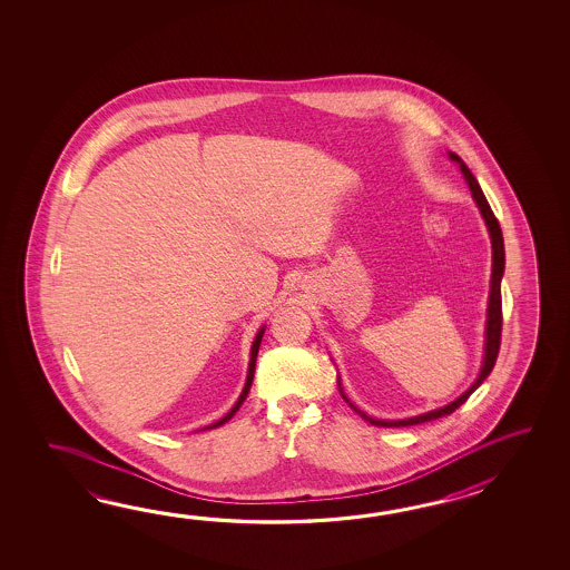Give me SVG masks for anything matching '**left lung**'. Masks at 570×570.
I'll use <instances>...</instances> for the list:
<instances>
[{
  "instance_id": "obj_1",
  "label": "left lung",
  "mask_w": 570,
  "mask_h": 570,
  "mask_svg": "<svg viewBox=\"0 0 570 570\" xmlns=\"http://www.w3.org/2000/svg\"><path fill=\"white\" fill-rule=\"evenodd\" d=\"M449 157L452 158L454 163L461 165L462 175H464V179H466L469 187H471V194H473L476 206L481 209V216H483L484 224H487V230H489V236H491V246H493V271H491V291H489V307H487L483 366H481V373L476 376V381L462 393L459 400H454L452 403H449V405H444V407H440V410H434V412L422 413V415L407 417V420H393V422H389V420H375V417L366 415V413L361 412V410H356L351 401L346 400L344 391L340 387V393H342L344 401L351 405L354 412L361 413V417H364L368 424L381 425V428H401V425L424 424V422H432V420H438V417L450 415L454 410H459L464 401L471 397V393H473L474 389L483 383L484 379L489 376V373L493 371V366H495L499 344H501V324H503V315H501V277H503V268H505L503 234H501L495 214H493V209L489 206V202H487V197H484L481 185L474 179L473 173L462 163V158L459 157V155L449 153Z\"/></svg>"
}]
</instances>
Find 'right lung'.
<instances>
[{
  "label": "right lung",
  "mask_w": 570,
  "mask_h": 570,
  "mask_svg": "<svg viewBox=\"0 0 570 570\" xmlns=\"http://www.w3.org/2000/svg\"><path fill=\"white\" fill-rule=\"evenodd\" d=\"M263 334H265V327H263V330L256 334L255 342H253V348H250V364H248V376H246V385H244L240 397H238V401L234 403V407H232L230 412L226 413V415H224L222 420H218L216 424L207 425V430H212V428H218V425L226 424V422L230 420L232 415L240 410V405H243L244 400H246V395H248V391H250V385H253V379H255L256 354H258V346H261Z\"/></svg>",
  "instance_id": "add662e5"
}]
</instances>
